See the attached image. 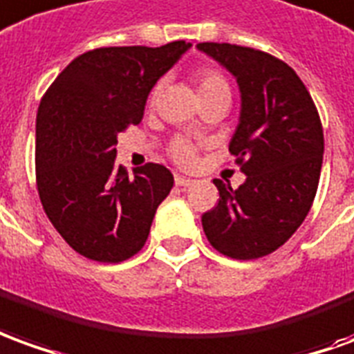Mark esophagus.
Wrapping results in <instances>:
<instances>
[{
  "mask_svg": "<svg viewBox=\"0 0 354 354\" xmlns=\"http://www.w3.org/2000/svg\"><path fill=\"white\" fill-rule=\"evenodd\" d=\"M192 179H189V177H183V175H175V185L177 187H181V189H189V187H192Z\"/></svg>",
  "mask_w": 354,
  "mask_h": 354,
  "instance_id": "34e87169",
  "label": "esophagus"
}]
</instances>
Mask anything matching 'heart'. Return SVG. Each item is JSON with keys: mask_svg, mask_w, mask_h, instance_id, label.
<instances>
[{"mask_svg": "<svg viewBox=\"0 0 354 354\" xmlns=\"http://www.w3.org/2000/svg\"><path fill=\"white\" fill-rule=\"evenodd\" d=\"M196 85H198V95L204 97V95H209V93H219V91H229V84L223 74H219L217 70L204 68L200 70L196 74ZM158 91H160V85L154 87L152 91V99H156ZM171 156L183 165H189L194 162V147L190 145L187 139H177L173 142L171 147Z\"/></svg>", "mask_w": 354, "mask_h": 354, "instance_id": "b5f03b06", "label": "heart"}]
</instances>
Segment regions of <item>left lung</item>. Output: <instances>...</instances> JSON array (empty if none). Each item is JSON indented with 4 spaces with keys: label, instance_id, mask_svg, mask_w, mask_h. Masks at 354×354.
I'll return each instance as SVG.
<instances>
[{
    "label": "left lung",
    "instance_id": "1",
    "mask_svg": "<svg viewBox=\"0 0 354 354\" xmlns=\"http://www.w3.org/2000/svg\"><path fill=\"white\" fill-rule=\"evenodd\" d=\"M236 80L240 116L229 150L245 181L213 179L219 204L202 215L209 244L232 259L269 255L307 217L317 194L324 135L299 76L267 53L230 44L196 45Z\"/></svg>",
    "mask_w": 354,
    "mask_h": 354
}]
</instances>
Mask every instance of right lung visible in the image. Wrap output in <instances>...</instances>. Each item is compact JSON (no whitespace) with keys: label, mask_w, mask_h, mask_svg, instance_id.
<instances>
[{"label":"right lung","mask_w":354,"mask_h":354,"mask_svg":"<svg viewBox=\"0 0 354 354\" xmlns=\"http://www.w3.org/2000/svg\"><path fill=\"white\" fill-rule=\"evenodd\" d=\"M190 47L171 41L84 53L62 70L39 102V198L53 227L87 259L124 261L149 238L173 175L164 165L147 164L129 177L116 165L118 133L141 124L152 87Z\"/></svg>","instance_id":"1"}]
</instances>
